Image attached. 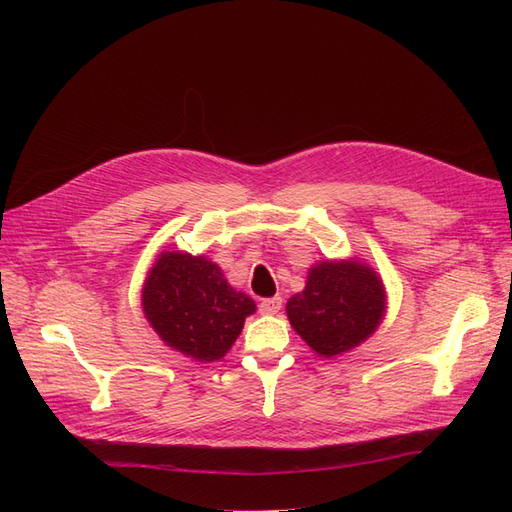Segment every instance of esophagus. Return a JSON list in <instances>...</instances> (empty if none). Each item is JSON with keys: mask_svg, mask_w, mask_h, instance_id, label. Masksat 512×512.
<instances>
[{"mask_svg": "<svg viewBox=\"0 0 512 512\" xmlns=\"http://www.w3.org/2000/svg\"><path fill=\"white\" fill-rule=\"evenodd\" d=\"M260 314H269V316H273V314H277L282 309V297H271V299H262L260 301Z\"/></svg>", "mask_w": 512, "mask_h": 512, "instance_id": "34e87169", "label": "esophagus"}]
</instances>
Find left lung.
<instances>
[{"mask_svg":"<svg viewBox=\"0 0 512 512\" xmlns=\"http://www.w3.org/2000/svg\"><path fill=\"white\" fill-rule=\"evenodd\" d=\"M292 329L318 356L333 359L376 333L386 316L382 277L359 258L320 260L286 303Z\"/></svg>","mask_w":512,"mask_h":512,"instance_id":"left-lung-1","label":"left lung"}]
</instances>
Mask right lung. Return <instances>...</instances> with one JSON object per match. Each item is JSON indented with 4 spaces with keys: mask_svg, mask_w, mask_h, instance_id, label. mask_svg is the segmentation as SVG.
Listing matches in <instances>:
<instances>
[{
    "mask_svg": "<svg viewBox=\"0 0 512 512\" xmlns=\"http://www.w3.org/2000/svg\"><path fill=\"white\" fill-rule=\"evenodd\" d=\"M141 305L162 342L198 363L220 361L256 303L235 290L207 256L160 252L147 271Z\"/></svg>",
    "mask_w": 512,
    "mask_h": 512,
    "instance_id": "add662e5",
    "label": "right lung"
}]
</instances>
